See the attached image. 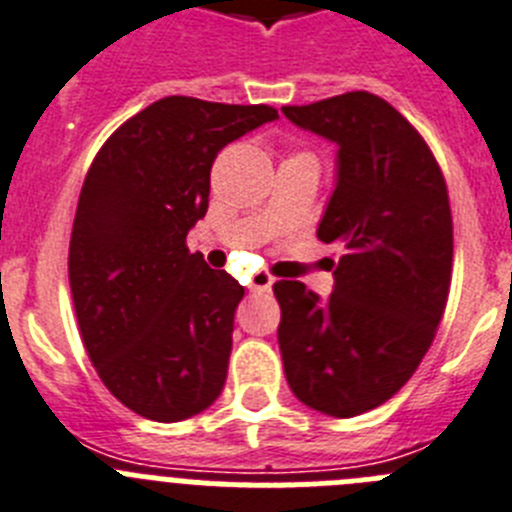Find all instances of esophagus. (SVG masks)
<instances>
[{
  "instance_id": "obj_1",
  "label": "esophagus",
  "mask_w": 512,
  "mask_h": 512,
  "mask_svg": "<svg viewBox=\"0 0 512 512\" xmlns=\"http://www.w3.org/2000/svg\"><path fill=\"white\" fill-rule=\"evenodd\" d=\"M273 283H275L273 275L255 273V275H252V280H250V290H255V293H262V290L273 288Z\"/></svg>"
}]
</instances>
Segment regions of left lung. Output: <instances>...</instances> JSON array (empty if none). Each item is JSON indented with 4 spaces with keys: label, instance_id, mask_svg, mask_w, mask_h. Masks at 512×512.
Instances as JSON below:
<instances>
[{
    "label": "left lung",
    "instance_id": "8db88e82",
    "mask_svg": "<svg viewBox=\"0 0 512 512\" xmlns=\"http://www.w3.org/2000/svg\"><path fill=\"white\" fill-rule=\"evenodd\" d=\"M283 114L336 145L316 234L344 250L329 298L298 280L273 285L285 380L313 411L352 418L393 398L434 342L454 255L449 193L423 137L370 91Z\"/></svg>",
    "mask_w": 512,
    "mask_h": 512
}]
</instances>
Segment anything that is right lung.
Wrapping results in <instances>:
<instances>
[{
  "label": "right lung",
  "instance_id": "right-lung-1",
  "mask_svg": "<svg viewBox=\"0 0 512 512\" xmlns=\"http://www.w3.org/2000/svg\"><path fill=\"white\" fill-rule=\"evenodd\" d=\"M278 112L165 96L119 127L86 173L68 280L109 393L150 421L206 411L224 388L245 288L186 237L209 209L211 165Z\"/></svg>",
  "mask_w": 512,
  "mask_h": 512
}]
</instances>
